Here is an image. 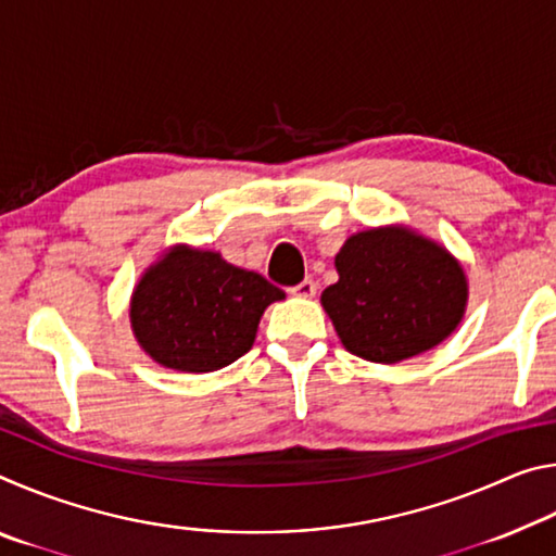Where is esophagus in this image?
I'll return each mask as SVG.
<instances>
[{"label": "esophagus", "mask_w": 556, "mask_h": 556, "mask_svg": "<svg viewBox=\"0 0 556 556\" xmlns=\"http://www.w3.org/2000/svg\"><path fill=\"white\" fill-rule=\"evenodd\" d=\"M289 291L294 296H301V299H314L316 296V281L314 279H304V281H299L296 287H291Z\"/></svg>", "instance_id": "34e87169"}]
</instances>
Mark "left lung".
<instances>
[{"mask_svg":"<svg viewBox=\"0 0 556 556\" xmlns=\"http://www.w3.org/2000/svg\"><path fill=\"white\" fill-rule=\"evenodd\" d=\"M338 281L321 306L348 353L402 363L456 331L468 306L464 265L409 225L361 230L336 255Z\"/></svg>","mask_w":556,"mask_h":556,"instance_id":"obj_1","label":"left lung"}]
</instances>
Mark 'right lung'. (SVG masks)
Masks as SVG:
<instances>
[{
  "instance_id": "1",
  "label": "right lung",
  "mask_w": 556,
  "mask_h": 556,
  "mask_svg": "<svg viewBox=\"0 0 556 556\" xmlns=\"http://www.w3.org/2000/svg\"><path fill=\"white\" fill-rule=\"evenodd\" d=\"M287 294L220 252L172 244L131 289L129 324L154 363L213 372L250 351L265 308Z\"/></svg>"
}]
</instances>
